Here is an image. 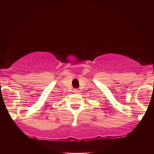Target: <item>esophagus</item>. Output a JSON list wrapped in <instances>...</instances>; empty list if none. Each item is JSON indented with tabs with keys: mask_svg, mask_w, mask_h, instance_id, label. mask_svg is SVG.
Here are the masks:
<instances>
[{
	"mask_svg": "<svg viewBox=\"0 0 154 154\" xmlns=\"http://www.w3.org/2000/svg\"><path fill=\"white\" fill-rule=\"evenodd\" d=\"M74 93H79V91H77V90H75V91H74Z\"/></svg>",
	"mask_w": 154,
	"mask_h": 154,
	"instance_id": "1",
	"label": "esophagus"
}]
</instances>
